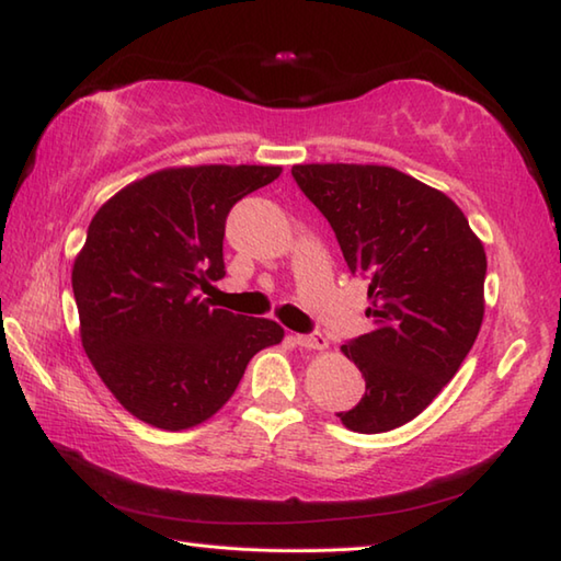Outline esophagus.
<instances>
[{
    "label": "esophagus",
    "instance_id": "obj_1",
    "mask_svg": "<svg viewBox=\"0 0 561 561\" xmlns=\"http://www.w3.org/2000/svg\"><path fill=\"white\" fill-rule=\"evenodd\" d=\"M297 343L307 351H323L329 348V339L323 333H307V335H297Z\"/></svg>",
    "mask_w": 561,
    "mask_h": 561
}]
</instances>
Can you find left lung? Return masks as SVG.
Returning <instances> with one entry per match:
<instances>
[{
  "label": "left lung",
  "mask_w": 561,
  "mask_h": 561,
  "mask_svg": "<svg viewBox=\"0 0 561 561\" xmlns=\"http://www.w3.org/2000/svg\"><path fill=\"white\" fill-rule=\"evenodd\" d=\"M291 176L368 279L373 331L341 345L365 378L339 412L351 432L380 434L434 402L481 331L485 250L463 210L426 183L380 164H297Z\"/></svg>",
  "instance_id": "left-lung-1"
}]
</instances>
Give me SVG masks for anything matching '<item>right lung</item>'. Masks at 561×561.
I'll list each match as a JSON object with an SVG mask.
<instances>
[{"label": "right lung", "mask_w": 561, "mask_h": 561, "mask_svg": "<svg viewBox=\"0 0 561 561\" xmlns=\"http://www.w3.org/2000/svg\"><path fill=\"white\" fill-rule=\"evenodd\" d=\"M282 167L201 164L154 171L90 220L73 262L80 341L100 380L137 420L181 432L210 420L277 321L210 307L198 289L226 277L230 208Z\"/></svg>", "instance_id": "right-lung-1"}]
</instances>
